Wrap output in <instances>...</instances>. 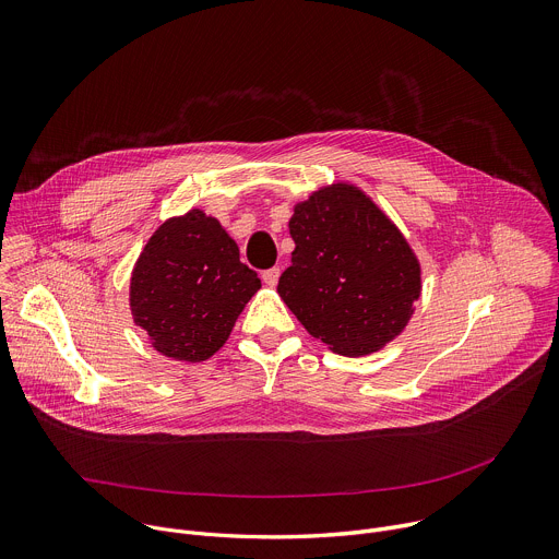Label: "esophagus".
<instances>
[{"mask_svg":"<svg viewBox=\"0 0 559 559\" xmlns=\"http://www.w3.org/2000/svg\"><path fill=\"white\" fill-rule=\"evenodd\" d=\"M263 283L267 285V287H276V283H278V278H281V270L278 267H272V270H265L263 272Z\"/></svg>","mask_w":559,"mask_h":559,"instance_id":"obj_1","label":"esophagus"}]
</instances>
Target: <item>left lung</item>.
<instances>
[{"label":"left lung","mask_w":559,"mask_h":559,"mask_svg":"<svg viewBox=\"0 0 559 559\" xmlns=\"http://www.w3.org/2000/svg\"><path fill=\"white\" fill-rule=\"evenodd\" d=\"M292 265L278 296L300 325L341 356H367L401 336L423 294L405 234L354 183L318 188L294 205Z\"/></svg>","instance_id":"8db88e82"}]
</instances>
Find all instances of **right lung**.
I'll use <instances>...</instances> for the list:
<instances>
[{"label":"right lung","instance_id":"obj_1","mask_svg":"<svg viewBox=\"0 0 559 559\" xmlns=\"http://www.w3.org/2000/svg\"><path fill=\"white\" fill-rule=\"evenodd\" d=\"M261 289L223 225L199 207L166 218L147 238L130 276V311L166 358L201 362L229 338Z\"/></svg>","mask_w":559,"mask_h":559}]
</instances>
